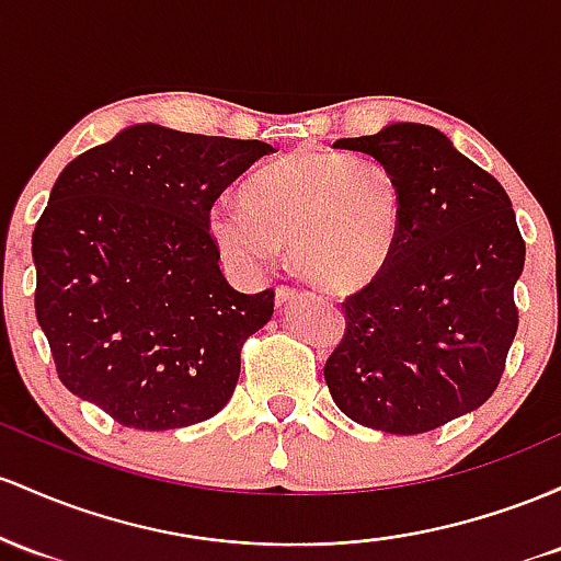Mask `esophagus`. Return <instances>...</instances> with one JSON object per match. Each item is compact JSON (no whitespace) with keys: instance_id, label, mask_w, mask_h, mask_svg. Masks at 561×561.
Listing matches in <instances>:
<instances>
[{"instance_id":"esophagus-1","label":"esophagus","mask_w":561,"mask_h":561,"mask_svg":"<svg viewBox=\"0 0 561 561\" xmlns=\"http://www.w3.org/2000/svg\"><path fill=\"white\" fill-rule=\"evenodd\" d=\"M299 297H301L299 288H294V286H278V288H275V305H278L280 310H286V307Z\"/></svg>"}]
</instances>
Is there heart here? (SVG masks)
Listing matches in <instances>:
<instances>
[{"label": "heart", "instance_id": "heart-1", "mask_svg": "<svg viewBox=\"0 0 561 561\" xmlns=\"http://www.w3.org/2000/svg\"><path fill=\"white\" fill-rule=\"evenodd\" d=\"M243 206H217L214 241L232 260L264 267L291 249L294 270L331 294L368 286L400 243L405 196L379 161L297 148L264 163Z\"/></svg>", "mask_w": 561, "mask_h": 561}]
</instances>
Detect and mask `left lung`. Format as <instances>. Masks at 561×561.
Returning a JSON list of instances; mask_svg holds the SVG:
<instances>
[{"mask_svg":"<svg viewBox=\"0 0 561 561\" xmlns=\"http://www.w3.org/2000/svg\"><path fill=\"white\" fill-rule=\"evenodd\" d=\"M333 148L392 169L405 214L381 275L342 301L344 336L325 360V383L357 424L432 432L477 411L506 368L525 267L512 201L426 124H392Z\"/></svg>","mask_w":561,"mask_h":561,"instance_id":"obj_1","label":"left lung"}]
</instances>
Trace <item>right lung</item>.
Wrapping results in <instances>:
<instances>
[{"label":"right lung","instance_id":"1","mask_svg":"<svg viewBox=\"0 0 561 561\" xmlns=\"http://www.w3.org/2000/svg\"><path fill=\"white\" fill-rule=\"evenodd\" d=\"M267 142L135 124L55 180L36 222V320L58 379L122 426L180 430L222 411L275 291L219 270L214 201Z\"/></svg>","mask_w":561,"mask_h":561}]
</instances>
